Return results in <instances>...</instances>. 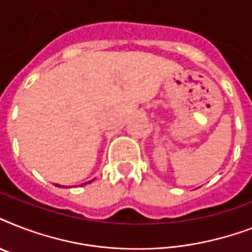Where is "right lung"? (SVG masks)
Segmentation results:
<instances>
[{
    "mask_svg": "<svg viewBox=\"0 0 252 252\" xmlns=\"http://www.w3.org/2000/svg\"><path fill=\"white\" fill-rule=\"evenodd\" d=\"M90 182H91V180H90ZM90 182H87V183H90ZM85 184H86V183H85ZM56 186H59V184H56ZM59 187H60V186H59Z\"/></svg>",
    "mask_w": 252,
    "mask_h": 252,
    "instance_id": "obj_1",
    "label": "right lung"
}]
</instances>
